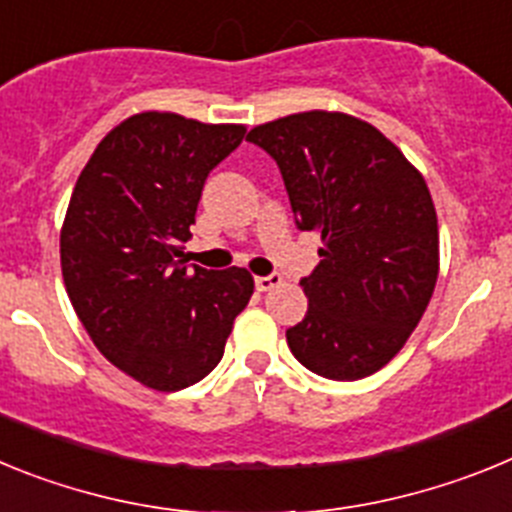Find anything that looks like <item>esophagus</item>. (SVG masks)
Instances as JSON below:
<instances>
[{"label": "esophagus", "mask_w": 512, "mask_h": 512, "mask_svg": "<svg viewBox=\"0 0 512 512\" xmlns=\"http://www.w3.org/2000/svg\"><path fill=\"white\" fill-rule=\"evenodd\" d=\"M282 284V277L279 274H266V277H256V289L259 292H269V289L279 287Z\"/></svg>", "instance_id": "obj_1"}]
</instances>
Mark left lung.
<instances>
[{"instance_id":"1","label":"left lung","mask_w":512,"mask_h":512,"mask_svg":"<svg viewBox=\"0 0 512 512\" xmlns=\"http://www.w3.org/2000/svg\"><path fill=\"white\" fill-rule=\"evenodd\" d=\"M279 166L300 230L323 238L300 279L307 315L289 351L320 377L379 372L405 346L438 279V223L423 176L369 122L300 112L248 133Z\"/></svg>"}]
</instances>
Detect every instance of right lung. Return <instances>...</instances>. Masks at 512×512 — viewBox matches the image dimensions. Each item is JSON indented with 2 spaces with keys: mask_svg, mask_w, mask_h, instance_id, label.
Instances as JSON below:
<instances>
[{
  "mask_svg": "<svg viewBox=\"0 0 512 512\" xmlns=\"http://www.w3.org/2000/svg\"><path fill=\"white\" fill-rule=\"evenodd\" d=\"M243 135V125L133 115L99 143L71 194L61 230L71 305L104 359L151 390L205 379L253 295L246 269L184 259L207 176Z\"/></svg>",
  "mask_w": 512,
  "mask_h": 512,
  "instance_id": "add662e5",
  "label": "right lung"
}]
</instances>
